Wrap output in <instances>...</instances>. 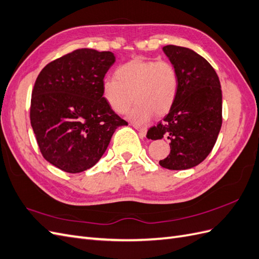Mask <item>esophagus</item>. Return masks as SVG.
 I'll return each instance as SVG.
<instances>
[{"instance_id":"obj_1","label":"esophagus","mask_w":259,"mask_h":259,"mask_svg":"<svg viewBox=\"0 0 259 259\" xmlns=\"http://www.w3.org/2000/svg\"><path fill=\"white\" fill-rule=\"evenodd\" d=\"M132 125H134V127L140 132V135H141L142 137H145V135H146V128L140 127V125H138V124H132Z\"/></svg>"}]
</instances>
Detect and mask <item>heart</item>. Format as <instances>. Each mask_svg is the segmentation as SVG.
<instances>
[{"instance_id": "1", "label": "heart", "mask_w": 259, "mask_h": 259, "mask_svg": "<svg viewBox=\"0 0 259 259\" xmlns=\"http://www.w3.org/2000/svg\"><path fill=\"white\" fill-rule=\"evenodd\" d=\"M115 76L103 81V94L116 112H127L135 95L139 103L129 116L137 122L147 121L153 112L161 116L171 108L178 90L172 64L138 57L119 66Z\"/></svg>"}]
</instances>
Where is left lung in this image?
Segmentation results:
<instances>
[{
    "label": "left lung",
    "mask_w": 259,
    "mask_h": 259,
    "mask_svg": "<svg viewBox=\"0 0 259 259\" xmlns=\"http://www.w3.org/2000/svg\"><path fill=\"white\" fill-rule=\"evenodd\" d=\"M177 71L178 90L168 115L147 131V139L167 138L170 153L159 165L170 170L197 166L208 156L223 123V94L211 65L188 48H162Z\"/></svg>",
    "instance_id": "left-lung-1"
}]
</instances>
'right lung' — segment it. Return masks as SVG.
<instances>
[{
  "label": "right lung",
  "mask_w": 259,
  "mask_h": 259,
  "mask_svg": "<svg viewBox=\"0 0 259 259\" xmlns=\"http://www.w3.org/2000/svg\"><path fill=\"white\" fill-rule=\"evenodd\" d=\"M114 63L112 52L79 49L48 64L35 80L31 127L43 157L63 171L93 167L115 130L128 124L103 98V81Z\"/></svg>",
  "instance_id": "right-lung-1"
}]
</instances>
